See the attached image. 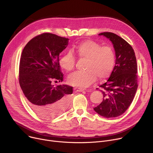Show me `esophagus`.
I'll use <instances>...</instances> for the list:
<instances>
[{
	"instance_id": "obj_1",
	"label": "esophagus",
	"mask_w": 153,
	"mask_h": 153,
	"mask_svg": "<svg viewBox=\"0 0 153 153\" xmlns=\"http://www.w3.org/2000/svg\"><path fill=\"white\" fill-rule=\"evenodd\" d=\"M74 90H75L76 91H77V92H82V91H83L85 90L84 89L80 88H75Z\"/></svg>"
}]
</instances>
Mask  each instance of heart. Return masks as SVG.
Here are the masks:
<instances>
[{
	"label": "heart",
	"instance_id": "b5f03b06",
	"mask_svg": "<svg viewBox=\"0 0 153 153\" xmlns=\"http://www.w3.org/2000/svg\"><path fill=\"white\" fill-rule=\"evenodd\" d=\"M73 51L80 59L86 60V62L85 71L77 72L69 77L71 85L84 88L90 85L97 77L99 80H103L110 76L116 60L111 47H102L95 41L86 40L75 47ZM59 64L63 70L71 72L75 68V57L71 52H67L60 57Z\"/></svg>",
	"mask_w": 153,
	"mask_h": 153
}]
</instances>
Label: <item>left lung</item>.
I'll return each mask as SVG.
<instances>
[{
  "label": "left lung",
  "instance_id": "1",
  "mask_svg": "<svg viewBox=\"0 0 153 153\" xmlns=\"http://www.w3.org/2000/svg\"><path fill=\"white\" fill-rule=\"evenodd\" d=\"M99 35L113 43L116 59L110 78L100 86L103 99L94 110L106 118L116 117L126 111L136 94L138 86L136 57L132 47L117 34L104 32Z\"/></svg>",
  "mask_w": 153,
  "mask_h": 153
}]
</instances>
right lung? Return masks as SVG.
<instances>
[{
	"mask_svg": "<svg viewBox=\"0 0 153 153\" xmlns=\"http://www.w3.org/2000/svg\"><path fill=\"white\" fill-rule=\"evenodd\" d=\"M68 39L51 33H43L30 40L24 47L19 64L20 88L33 110L41 117L54 118L68 105L73 87L54 86L62 82L59 54L68 44Z\"/></svg>",
	"mask_w": 153,
	"mask_h": 153,
	"instance_id": "obj_1",
	"label": "right lung"
}]
</instances>
